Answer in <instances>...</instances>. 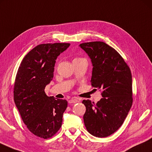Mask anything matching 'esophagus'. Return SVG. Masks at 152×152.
<instances>
[{
    "mask_svg": "<svg viewBox=\"0 0 152 152\" xmlns=\"http://www.w3.org/2000/svg\"><path fill=\"white\" fill-rule=\"evenodd\" d=\"M77 102H78V99H76V98H72V99H71V100H68V103H70V104H74V103H77Z\"/></svg>",
    "mask_w": 152,
    "mask_h": 152,
    "instance_id": "esophagus-1",
    "label": "esophagus"
}]
</instances>
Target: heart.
Returning <instances> with one entry per match:
<instances>
[{"label": "heart", "instance_id": "obj_1", "mask_svg": "<svg viewBox=\"0 0 152 152\" xmlns=\"http://www.w3.org/2000/svg\"><path fill=\"white\" fill-rule=\"evenodd\" d=\"M75 59H76V58H75Z\"/></svg>", "mask_w": 152, "mask_h": 152}]
</instances>
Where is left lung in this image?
<instances>
[{
  "instance_id": "8db88e82",
  "label": "left lung",
  "mask_w": 152,
  "mask_h": 152,
  "mask_svg": "<svg viewBox=\"0 0 152 152\" xmlns=\"http://www.w3.org/2000/svg\"><path fill=\"white\" fill-rule=\"evenodd\" d=\"M79 46L92 63L91 84L102 90L103 97L96 104L89 100L82 101L86 106L85 126L94 136L107 137L120 128L132 107L130 69L121 55L105 42H84Z\"/></svg>"
}]
</instances>
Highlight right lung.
Wrapping results in <instances>:
<instances>
[{
	"mask_svg": "<svg viewBox=\"0 0 152 152\" xmlns=\"http://www.w3.org/2000/svg\"><path fill=\"white\" fill-rule=\"evenodd\" d=\"M69 43L42 44L27 54L20 64L14 86V100L29 131L41 138L54 136L62 126L66 100L46 96L45 89L53 78L57 57Z\"/></svg>",
	"mask_w": 152,
	"mask_h": 152,
	"instance_id": "add662e5",
	"label": "right lung"
}]
</instances>
